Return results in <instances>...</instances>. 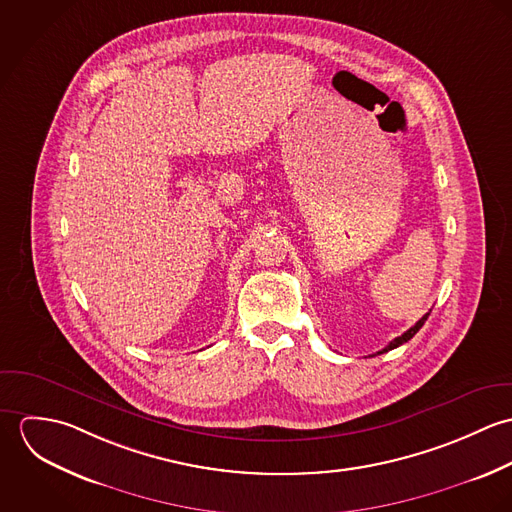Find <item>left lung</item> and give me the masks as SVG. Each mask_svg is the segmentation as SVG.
<instances>
[{
    "instance_id": "left-lung-1",
    "label": "left lung",
    "mask_w": 512,
    "mask_h": 512,
    "mask_svg": "<svg viewBox=\"0 0 512 512\" xmlns=\"http://www.w3.org/2000/svg\"><path fill=\"white\" fill-rule=\"evenodd\" d=\"M428 315H430V313H426V315H424V317H422V319H420V321H418V323H416V325H414V327H410V329H408V331H406V333H402V335H400V337H396V339H394V341H390V343H388V345H386V347H384V349H382V351H378V353H376V355H382V353H388V351H392V349H396V347H400V345H404V343H408V341H410V339H412V337H414V335H416V333H418V331H420V329H422V325H424V323H426V319H428ZM372 357H374V355H372Z\"/></svg>"
}]
</instances>
